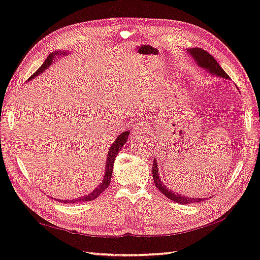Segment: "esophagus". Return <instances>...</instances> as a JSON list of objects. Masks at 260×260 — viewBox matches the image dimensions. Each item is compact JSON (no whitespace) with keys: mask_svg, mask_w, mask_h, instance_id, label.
Returning <instances> with one entry per match:
<instances>
[{"mask_svg":"<svg viewBox=\"0 0 260 260\" xmlns=\"http://www.w3.org/2000/svg\"><path fill=\"white\" fill-rule=\"evenodd\" d=\"M145 129L146 127L144 124L136 121V124L133 126V128H132V134H133V136L135 137H140L141 135L145 133Z\"/></svg>","mask_w":260,"mask_h":260,"instance_id":"obj_1","label":"esophagus"}]
</instances>
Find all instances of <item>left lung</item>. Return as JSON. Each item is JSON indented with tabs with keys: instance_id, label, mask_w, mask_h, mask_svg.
Listing matches in <instances>:
<instances>
[{
	"instance_id": "left-lung-1",
	"label": "left lung",
	"mask_w": 260,
	"mask_h": 260,
	"mask_svg": "<svg viewBox=\"0 0 260 260\" xmlns=\"http://www.w3.org/2000/svg\"><path fill=\"white\" fill-rule=\"evenodd\" d=\"M187 51H189L192 58L194 59V61L199 66H200L201 68L206 69L210 75H214L217 77H221V78L229 79V76L225 74V71L221 67H220L219 63L217 62V60H215L209 52L204 51L203 49H200V48H192V49H189ZM152 174H153L154 184H155L157 189L161 191L165 197H168L170 200L178 202L180 204H189V203H196V202H201L203 200H207V199H204V198L185 197V196L180 194V193H175L172 190H170L169 187L164 184V182L162 181L161 176H159L158 165H157V162L155 158H154V161H153Z\"/></svg>"
}]
</instances>
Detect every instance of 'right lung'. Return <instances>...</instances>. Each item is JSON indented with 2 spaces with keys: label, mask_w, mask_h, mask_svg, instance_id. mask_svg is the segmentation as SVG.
<instances>
[{
  "label": "right lung",
  "mask_w": 260,
  "mask_h": 260,
  "mask_svg": "<svg viewBox=\"0 0 260 260\" xmlns=\"http://www.w3.org/2000/svg\"><path fill=\"white\" fill-rule=\"evenodd\" d=\"M68 52H64V51H54L52 53H50L48 56V58L46 59V61L43 62V64L41 66L40 68H39L35 74H33L29 80L33 79L35 77H37L38 75H40L42 71H45L49 66H50L52 62H53V59L56 57H61V56H67ZM129 135V132L128 131H125L124 133H121L117 139H116L114 141V143L112 144V146H110L109 151H108V155H107V159H106V167H105V175H104V179H103V182L101 184L98 185V187H96L95 190H93L91 193H89V194L87 196H84V197H80L78 199H74V200H58L60 202L62 203H76V202H86V201H91V200H95V199L101 196V193H103L105 190L107 189V187L109 186V183H110V179H112V174H113V168H114V162H115V158H116V155H117L118 152L120 151V148L123 147V145L125 144V143L127 142V136Z\"/></svg>",
  "instance_id": "obj_1"
}]
</instances>
